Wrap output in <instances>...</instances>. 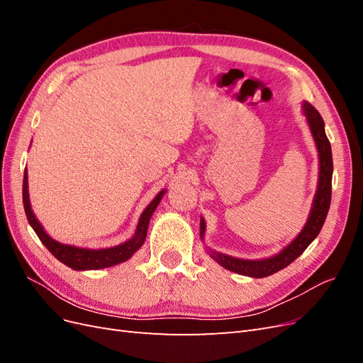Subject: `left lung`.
<instances>
[{
  "mask_svg": "<svg viewBox=\"0 0 363 363\" xmlns=\"http://www.w3.org/2000/svg\"><path fill=\"white\" fill-rule=\"evenodd\" d=\"M303 111L318 148V156H320V180H318V189L312 203V211L309 213V218H307V223L300 232V235L296 236L288 247H284L279 255L268 259L245 260V259L227 256V255H223V252H218L213 250H208V256L228 271H233L240 274V276H248L255 279L268 277L271 274H276L277 271L291 265L296 257L303 255V251L312 244V240L321 232L328 213V207H330V200H332V175H333L332 147H330V142L327 139L325 130H324V121L320 112H318L316 108L307 101L303 103ZM200 228H201L200 236L203 239L206 232V223L203 218L200 223Z\"/></svg>",
  "mask_w": 363,
  "mask_h": 363,
  "instance_id": "left-lung-1",
  "label": "left lung"
}]
</instances>
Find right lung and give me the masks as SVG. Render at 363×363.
Masks as SVG:
<instances>
[{
  "label": "right lung",
  "mask_w": 363,
  "mask_h": 363,
  "mask_svg": "<svg viewBox=\"0 0 363 363\" xmlns=\"http://www.w3.org/2000/svg\"><path fill=\"white\" fill-rule=\"evenodd\" d=\"M28 174L27 168L24 171V182H23V201H24V208H26V215L30 225L35 230L38 238L42 240V244L48 248L51 255L59 259L65 265L75 269V271H86V269H103L118 265L121 262L128 260L135 252L144 245L145 238H147V230L150 224V218L155 213L156 207L159 206L163 194L167 191H160L156 199L152 200L144 212H142L139 223L136 227V232L133 238L125 240L124 244H119L111 248H101V250H91V248H79L74 245H67V244H60L57 240H54L45 230L42 228L40 223L36 219L35 213L31 211L30 200H28Z\"/></svg>",
  "instance_id": "1"
}]
</instances>
